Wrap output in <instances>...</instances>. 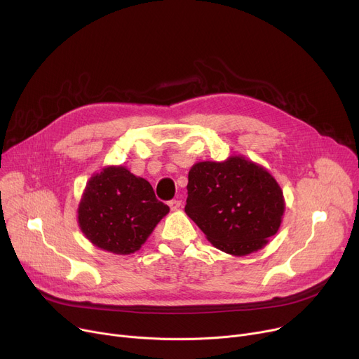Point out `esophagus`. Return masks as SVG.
I'll return each mask as SVG.
<instances>
[{
    "label": "esophagus",
    "instance_id": "1",
    "mask_svg": "<svg viewBox=\"0 0 359 359\" xmlns=\"http://www.w3.org/2000/svg\"><path fill=\"white\" fill-rule=\"evenodd\" d=\"M168 206H170V210H172V211H176V210H179L180 206H182V201H177V199L168 201Z\"/></svg>",
    "mask_w": 359,
    "mask_h": 359
}]
</instances>
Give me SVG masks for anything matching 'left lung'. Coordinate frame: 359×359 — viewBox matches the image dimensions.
<instances>
[{
  "label": "left lung",
  "mask_w": 359,
  "mask_h": 359,
  "mask_svg": "<svg viewBox=\"0 0 359 359\" xmlns=\"http://www.w3.org/2000/svg\"><path fill=\"white\" fill-rule=\"evenodd\" d=\"M285 199L265 167L243 156L199 161L187 182V214L214 248L233 256L263 249L280 227Z\"/></svg>",
  "instance_id": "1"
}]
</instances>
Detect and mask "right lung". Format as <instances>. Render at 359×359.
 <instances>
[{"mask_svg":"<svg viewBox=\"0 0 359 359\" xmlns=\"http://www.w3.org/2000/svg\"><path fill=\"white\" fill-rule=\"evenodd\" d=\"M168 211L149 182L123 165H107L87 182L77 214L80 230L94 246L130 255L141 249Z\"/></svg>","mask_w":359,"mask_h":359,"instance_id":"right-lung-1","label":"right lung"}]
</instances>
